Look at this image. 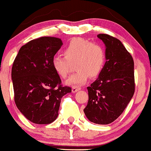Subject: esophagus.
Instances as JSON below:
<instances>
[{"label":"esophagus","instance_id":"obj_1","mask_svg":"<svg viewBox=\"0 0 151 151\" xmlns=\"http://www.w3.org/2000/svg\"><path fill=\"white\" fill-rule=\"evenodd\" d=\"M81 90V87H73V88H72V93H76L77 91H78V90Z\"/></svg>","mask_w":151,"mask_h":151}]
</instances>
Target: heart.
<instances>
[{
	"label": "heart",
	"mask_w": 151,
	"mask_h": 151,
	"mask_svg": "<svg viewBox=\"0 0 151 151\" xmlns=\"http://www.w3.org/2000/svg\"><path fill=\"white\" fill-rule=\"evenodd\" d=\"M64 55H55L52 67L58 76L65 78L76 63V73L70 77L66 84L72 87L84 84L89 76L96 78L102 72L106 62V52L99 44L84 38H74L64 49Z\"/></svg>",
	"instance_id": "1"
}]
</instances>
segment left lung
<instances>
[{
  "instance_id": "1",
  "label": "left lung",
  "mask_w": 151,
  "mask_h": 151,
  "mask_svg": "<svg viewBox=\"0 0 151 151\" xmlns=\"http://www.w3.org/2000/svg\"><path fill=\"white\" fill-rule=\"evenodd\" d=\"M97 37L105 45L106 62L98 78L87 87L84 112L89 121L108 124L123 113L134 94V62L119 40L106 34Z\"/></svg>"
}]
</instances>
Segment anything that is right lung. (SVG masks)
Instances as JSON below:
<instances>
[{"label":"right lung","mask_w":151,"mask_h":151,"mask_svg":"<svg viewBox=\"0 0 151 151\" xmlns=\"http://www.w3.org/2000/svg\"><path fill=\"white\" fill-rule=\"evenodd\" d=\"M63 45L60 38L41 37L22 46L13 62L12 80L15 102L31 122L50 124L58 116L61 98L71 93L62 87L52 67V58Z\"/></svg>","instance_id":"1"}]
</instances>
